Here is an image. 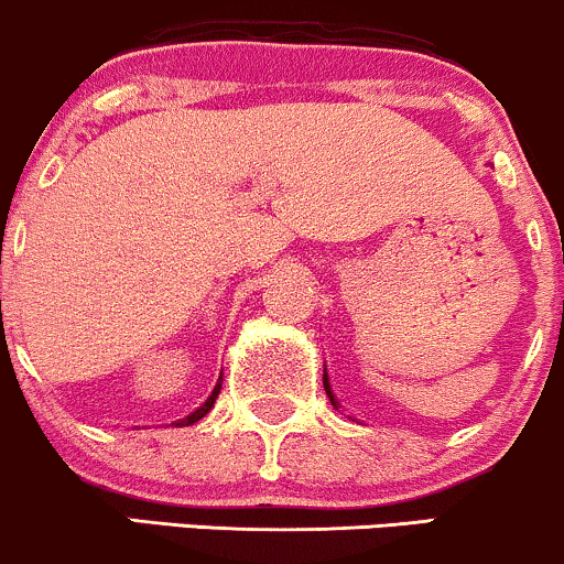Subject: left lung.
<instances>
[{
  "label": "left lung",
  "mask_w": 564,
  "mask_h": 564,
  "mask_svg": "<svg viewBox=\"0 0 564 564\" xmlns=\"http://www.w3.org/2000/svg\"><path fill=\"white\" fill-rule=\"evenodd\" d=\"M322 380H324V390H327V399L333 401V406H335V409H340V401H337V395L333 393V386H329V377H327V364H324V377H322Z\"/></svg>",
  "instance_id": "8db88e82"
}]
</instances>
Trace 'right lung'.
Returning <instances> with one entry per match:
<instances>
[{"label": "right lung", "instance_id": "add662e5", "mask_svg": "<svg viewBox=\"0 0 564 564\" xmlns=\"http://www.w3.org/2000/svg\"><path fill=\"white\" fill-rule=\"evenodd\" d=\"M221 382H224V380H221V375H218V382L214 386V390H210L208 399H205V401L200 403V406L195 409V412H189L187 416H182V420L171 422V425H174V427H189V425H195L197 420H203V416L208 414L210 409H214V403H216V399H218V393H221Z\"/></svg>", "mask_w": 564, "mask_h": 564}]
</instances>
